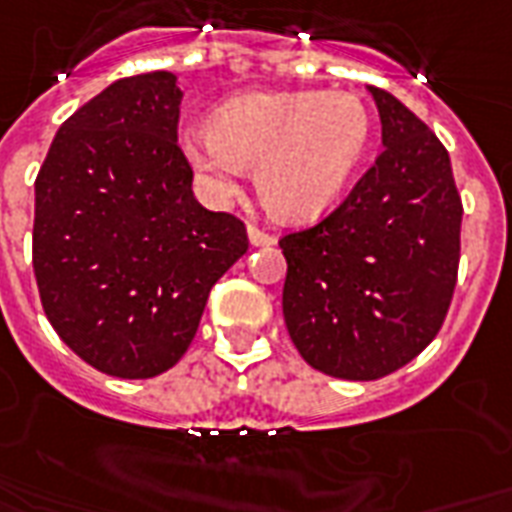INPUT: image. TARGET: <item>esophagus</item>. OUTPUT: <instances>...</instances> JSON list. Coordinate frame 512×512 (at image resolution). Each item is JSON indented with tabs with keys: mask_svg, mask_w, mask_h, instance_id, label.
Wrapping results in <instances>:
<instances>
[{
	"mask_svg": "<svg viewBox=\"0 0 512 512\" xmlns=\"http://www.w3.org/2000/svg\"><path fill=\"white\" fill-rule=\"evenodd\" d=\"M246 236H249V244L252 246H274L276 244V238L271 236V233H263V230L255 225L246 227Z\"/></svg>",
	"mask_w": 512,
	"mask_h": 512,
	"instance_id": "obj_1",
	"label": "esophagus"
}]
</instances>
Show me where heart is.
Masks as SVG:
<instances>
[{"label": "heart", "mask_w": 512, "mask_h": 512, "mask_svg": "<svg viewBox=\"0 0 512 512\" xmlns=\"http://www.w3.org/2000/svg\"><path fill=\"white\" fill-rule=\"evenodd\" d=\"M369 138L372 113L358 94L244 92L179 146L211 198L233 195L241 165H255L263 206L282 222H309L339 200Z\"/></svg>", "instance_id": "heart-1"}]
</instances>
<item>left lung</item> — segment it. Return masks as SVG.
Listing matches in <instances>:
<instances>
[{
  "label": "left lung",
  "mask_w": 512,
  "mask_h": 512,
  "mask_svg": "<svg viewBox=\"0 0 512 512\" xmlns=\"http://www.w3.org/2000/svg\"><path fill=\"white\" fill-rule=\"evenodd\" d=\"M382 151L320 225L279 241L282 312L312 369L366 382L426 350L448 314L461 249V198L437 135L369 86Z\"/></svg>",
  "instance_id": "1"
}]
</instances>
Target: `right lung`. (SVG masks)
<instances>
[{"mask_svg":"<svg viewBox=\"0 0 512 512\" xmlns=\"http://www.w3.org/2000/svg\"><path fill=\"white\" fill-rule=\"evenodd\" d=\"M173 73L121 78L64 121L34 181L32 263L45 317L100 372L149 380L195 339L246 227L192 195Z\"/></svg>","mask_w":512,"mask_h":512,"instance_id":"right-lung-1","label":"right lung"}]
</instances>
